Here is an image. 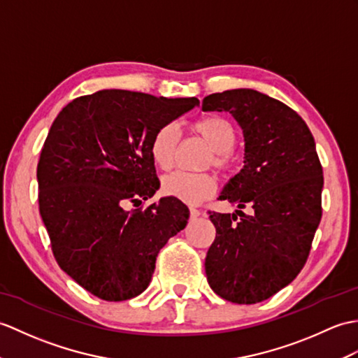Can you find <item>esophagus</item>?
<instances>
[{
    "label": "esophagus",
    "mask_w": 358,
    "mask_h": 358,
    "mask_svg": "<svg viewBox=\"0 0 358 358\" xmlns=\"http://www.w3.org/2000/svg\"><path fill=\"white\" fill-rule=\"evenodd\" d=\"M189 212H190V220H196L199 215H201V212H199L198 209H195V207H190Z\"/></svg>",
    "instance_id": "esophagus-1"
}]
</instances>
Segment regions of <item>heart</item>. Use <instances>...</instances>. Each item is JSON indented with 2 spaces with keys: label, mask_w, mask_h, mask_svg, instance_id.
<instances>
[{
  "label": "heart",
  "mask_w": 358,
  "mask_h": 358,
  "mask_svg": "<svg viewBox=\"0 0 358 358\" xmlns=\"http://www.w3.org/2000/svg\"><path fill=\"white\" fill-rule=\"evenodd\" d=\"M194 134L201 137L212 149L207 164H213L221 172H227L234 164V146L236 143L238 132L235 124L221 115H206L190 124ZM178 128L176 123H164L152 136L151 159L162 169H169L178 146ZM217 189V180L210 173H190L172 172L162 181L164 195L173 196L187 204H198L209 198Z\"/></svg>",
  "instance_id": "obj_1"
}]
</instances>
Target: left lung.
<instances>
[{"instance_id": "1", "label": "left lung", "mask_w": 358, "mask_h": 358, "mask_svg": "<svg viewBox=\"0 0 358 358\" xmlns=\"http://www.w3.org/2000/svg\"><path fill=\"white\" fill-rule=\"evenodd\" d=\"M203 111L230 113L245 141L244 168L220 195L239 210L210 212L217 236L207 282L229 302H262L301 273L319 227L323 171L314 137L292 108L250 88L207 96Z\"/></svg>"}]
</instances>
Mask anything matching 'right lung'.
<instances>
[{
  "instance_id": "right-lung-1",
  "label": "right lung",
  "mask_w": 358,
  "mask_h": 358,
  "mask_svg": "<svg viewBox=\"0 0 358 358\" xmlns=\"http://www.w3.org/2000/svg\"><path fill=\"white\" fill-rule=\"evenodd\" d=\"M198 103L102 90L74 99L50 128L36 171L41 218L59 267L99 299L143 293L160 248L186 227L189 209L173 196L128 207L160 187L155 131Z\"/></svg>"
}]
</instances>
